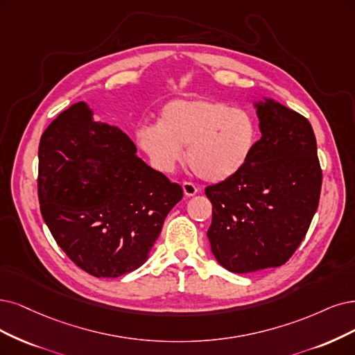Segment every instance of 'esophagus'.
I'll return each mask as SVG.
<instances>
[{"label":"esophagus","instance_id":"esophagus-1","mask_svg":"<svg viewBox=\"0 0 355 355\" xmlns=\"http://www.w3.org/2000/svg\"><path fill=\"white\" fill-rule=\"evenodd\" d=\"M182 191H184V196H187V198H191V196L198 194V187H196L193 182H189V181H184L182 182Z\"/></svg>","mask_w":355,"mask_h":355}]
</instances>
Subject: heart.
Returning <instances> with one entry per match:
<instances>
[{
    "instance_id": "obj_1",
    "label": "heart",
    "mask_w": 355,
    "mask_h": 355,
    "mask_svg": "<svg viewBox=\"0 0 355 355\" xmlns=\"http://www.w3.org/2000/svg\"><path fill=\"white\" fill-rule=\"evenodd\" d=\"M259 141L256 118L228 103L193 98L165 103L157 123L136 130V143L150 165L173 174L184 156L202 180L220 182L237 175Z\"/></svg>"
}]
</instances>
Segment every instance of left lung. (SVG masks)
<instances>
[{
    "label": "left lung",
    "instance_id": "obj_1",
    "mask_svg": "<svg viewBox=\"0 0 355 355\" xmlns=\"http://www.w3.org/2000/svg\"><path fill=\"white\" fill-rule=\"evenodd\" d=\"M261 137L237 175L206 187L218 263L234 273L278 268L306 237L322 187L307 118L272 98L254 101Z\"/></svg>",
    "mask_w": 355,
    "mask_h": 355
}]
</instances>
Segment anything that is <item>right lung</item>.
<instances>
[{"label": "right lung", "instance_id": "1", "mask_svg": "<svg viewBox=\"0 0 355 355\" xmlns=\"http://www.w3.org/2000/svg\"><path fill=\"white\" fill-rule=\"evenodd\" d=\"M116 125L95 121L83 101L62 111L39 143L37 196L52 237L96 278L148 260L182 189L136 155Z\"/></svg>", "mask_w": 355, "mask_h": 355}]
</instances>
